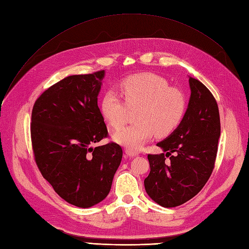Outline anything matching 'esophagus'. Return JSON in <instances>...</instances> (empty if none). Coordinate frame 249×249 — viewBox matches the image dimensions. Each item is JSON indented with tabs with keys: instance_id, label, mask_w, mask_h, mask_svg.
Segmentation results:
<instances>
[{
	"instance_id": "1",
	"label": "esophagus",
	"mask_w": 249,
	"mask_h": 249,
	"mask_svg": "<svg viewBox=\"0 0 249 249\" xmlns=\"http://www.w3.org/2000/svg\"><path fill=\"white\" fill-rule=\"evenodd\" d=\"M124 152H125L126 156H129V157H136L138 155V152H136V150H132L129 148H126Z\"/></svg>"
}]
</instances>
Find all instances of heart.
<instances>
[{"label":"heart","instance_id":"b5f03b06","mask_svg":"<svg viewBox=\"0 0 249 249\" xmlns=\"http://www.w3.org/2000/svg\"><path fill=\"white\" fill-rule=\"evenodd\" d=\"M125 102L114 90L104 94L101 110L113 129L124 124L130 109H138L136 124L122 127L112 139L132 150H138L157 134L167 136L182 122L186 110L184 93L168 86L164 78L152 72L134 74L120 84Z\"/></svg>","mask_w":249,"mask_h":249}]
</instances>
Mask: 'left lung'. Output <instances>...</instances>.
<instances>
[{
  "label": "left lung",
  "instance_id": "8db88e82",
  "mask_svg": "<svg viewBox=\"0 0 249 249\" xmlns=\"http://www.w3.org/2000/svg\"><path fill=\"white\" fill-rule=\"evenodd\" d=\"M191 95L182 122L157 145L165 154L148 155L145 191L158 205L173 208L194 197L214 169L220 137L216 100L198 80L189 77ZM170 159L166 160V157Z\"/></svg>",
  "mask_w": 249,
  "mask_h": 249
}]
</instances>
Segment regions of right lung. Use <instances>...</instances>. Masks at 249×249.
<instances>
[{
  "instance_id": "obj_1",
  "label": "right lung",
  "mask_w": 249,
  "mask_h": 249,
  "mask_svg": "<svg viewBox=\"0 0 249 249\" xmlns=\"http://www.w3.org/2000/svg\"><path fill=\"white\" fill-rule=\"evenodd\" d=\"M104 78L105 71L66 77L32 110V146L42 177L60 197L84 209L107 197L123 158L116 143L92 147L108 135L97 106Z\"/></svg>"
}]
</instances>
